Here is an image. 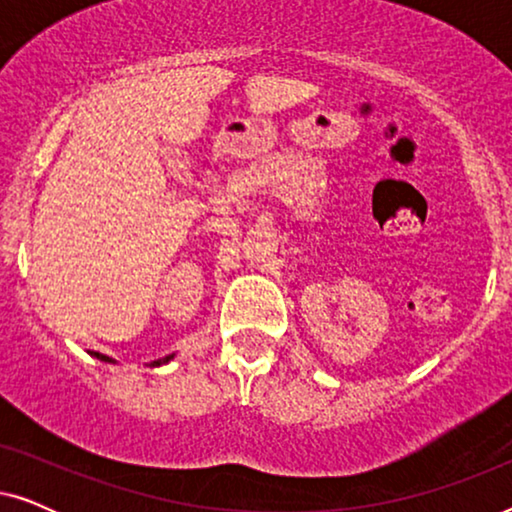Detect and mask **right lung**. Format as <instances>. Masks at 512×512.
Returning <instances> with one entry per match:
<instances>
[{
  "instance_id": "add662e5",
  "label": "right lung",
  "mask_w": 512,
  "mask_h": 512,
  "mask_svg": "<svg viewBox=\"0 0 512 512\" xmlns=\"http://www.w3.org/2000/svg\"><path fill=\"white\" fill-rule=\"evenodd\" d=\"M90 356H95V359H100V361H104V363H116L114 359H111V356H104V354H100V352H90ZM174 359V354H170V356H165V359H158V361H153V363H149L151 368H158V366H165V363H170Z\"/></svg>"
}]
</instances>
